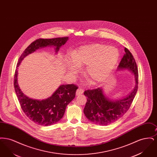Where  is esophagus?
<instances>
[{
  "label": "esophagus",
  "mask_w": 157,
  "mask_h": 157,
  "mask_svg": "<svg viewBox=\"0 0 157 157\" xmlns=\"http://www.w3.org/2000/svg\"><path fill=\"white\" fill-rule=\"evenodd\" d=\"M83 90L82 89V88H79L77 90H76V95H81L83 94Z\"/></svg>",
  "instance_id": "obj_1"
}]
</instances>
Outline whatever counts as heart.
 Wrapping results in <instances>:
<instances>
[{
	"label": "heart",
	"instance_id": "1",
	"mask_svg": "<svg viewBox=\"0 0 157 157\" xmlns=\"http://www.w3.org/2000/svg\"><path fill=\"white\" fill-rule=\"evenodd\" d=\"M120 54L114 47L102 44L83 46L71 54V62L75 67L86 66L85 73L94 82L105 81L117 63ZM68 71L74 74L75 67L68 64Z\"/></svg>",
	"mask_w": 157,
	"mask_h": 157
}]
</instances>
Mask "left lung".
I'll use <instances>...</instances> for the list:
<instances>
[{"label": "left lung", "instance_id": "obj_1", "mask_svg": "<svg viewBox=\"0 0 157 157\" xmlns=\"http://www.w3.org/2000/svg\"><path fill=\"white\" fill-rule=\"evenodd\" d=\"M125 52L117 70L128 69L135 76L136 85L133 90L125 98L111 100L106 97L102 88L86 90L84 95L87 101L83 112L90 122L100 125H108L119 120L129 109L138 90V71L134 58L125 48Z\"/></svg>", "mask_w": 157, "mask_h": 157}]
</instances>
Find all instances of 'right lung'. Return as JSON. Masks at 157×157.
<instances>
[{"instance_id": "1", "label": "right lung", "mask_w": 157, "mask_h": 157, "mask_svg": "<svg viewBox=\"0 0 157 157\" xmlns=\"http://www.w3.org/2000/svg\"><path fill=\"white\" fill-rule=\"evenodd\" d=\"M68 37L53 39H38L33 42L23 51L19 58L17 67L24 58L40 48L53 46L58 52L61 46L64 45ZM17 68L15 71L14 88L16 96L23 111L33 122L39 125L48 126L54 124L63 117L66 107L75 97L78 87L74 84L62 85L51 97L43 100L33 99L25 95L20 89L17 83Z\"/></svg>"}]
</instances>
